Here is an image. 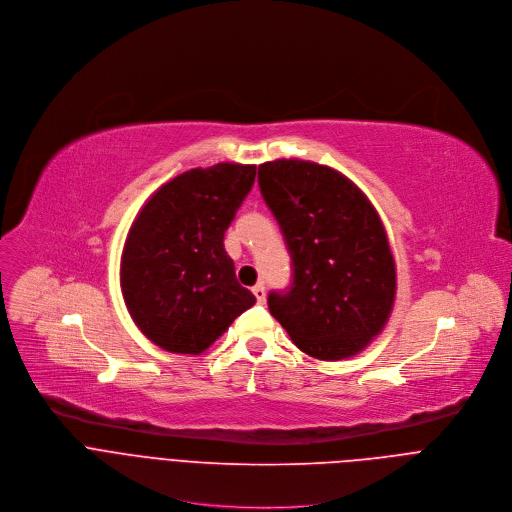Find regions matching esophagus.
Listing matches in <instances>:
<instances>
[{
    "instance_id": "obj_1",
    "label": "esophagus",
    "mask_w": 512,
    "mask_h": 512,
    "mask_svg": "<svg viewBox=\"0 0 512 512\" xmlns=\"http://www.w3.org/2000/svg\"><path fill=\"white\" fill-rule=\"evenodd\" d=\"M252 292H254V296H256V300L260 302V304H264L266 302V288L262 286V284H258V286H254L252 288Z\"/></svg>"
}]
</instances>
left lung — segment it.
Returning <instances> with one entry per match:
<instances>
[{"label": "left lung", "mask_w": 512, "mask_h": 512, "mask_svg": "<svg viewBox=\"0 0 512 512\" xmlns=\"http://www.w3.org/2000/svg\"><path fill=\"white\" fill-rule=\"evenodd\" d=\"M258 185L292 260L290 288L268 294L270 315L306 355H357L383 331L397 288L379 214L351 179L313 161L262 163Z\"/></svg>", "instance_id": "obj_1"}]
</instances>
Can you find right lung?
I'll return each instance as SVG.
<instances>
[{
    "instance_id": "add662e5",
    "label": "right lung",
    "mask_w": 512,
    "mask_h": 512,
    "mask_svg": "<svg viewBox=\"0 0 512 512\" xmlns=\"http://www.w3.org/2000/svg\"><path fill=\"white\" fill-rule=\"evenodd\" d=\"M254 179L256 165L189 169L161 185L135 218L121 290L135 325L157 347L199 355L256 302L224 250Z\"/></svg>"
}]
</instances>
